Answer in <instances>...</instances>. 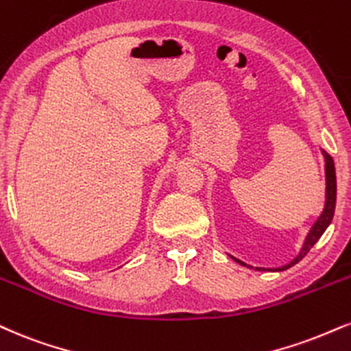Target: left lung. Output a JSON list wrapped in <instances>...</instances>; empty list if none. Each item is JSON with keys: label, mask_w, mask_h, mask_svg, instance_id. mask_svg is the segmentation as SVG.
Segmentation results:
<instances>
[{"label": "left lung", "mask_w": 351, "mask_h": 351, "mask_svg": "<svg viewBox=\"0 0 351 351\" xmlns=\"http://www.w3.org/2000/svg\"><path fill=\"white\" fill-rule=\"evenodd\" d=\"M324 157H325V180H327V188H325V208L322 210V214H320V217L317 219V222L312 226V229L309 230V234H307L306 237V242H304L301 252H299V255L294 258L291 263L285 265V267L278 268L276 271H282V269H288L293 267V265H296L299 260H302L304 256L309 253V250L312 247H314L315 242L322 237V234L325 232V229L328 227V223L332 222L333 219V213H335V201H337V176H335V165H333V160L330 155L327 154V152H324ZM234 258V256H232ZM237 263L243 265V267H248V265H245L243 261H240L237 258H234ZM260 271V269L263 268H256Z\"/></svg>", "instance_id": "obj_1"}]
</instances>
